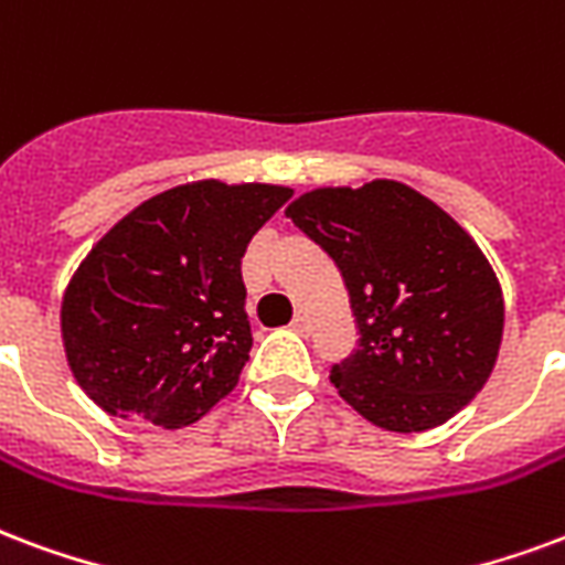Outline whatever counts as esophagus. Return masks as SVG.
I'll use <instances>...</instances> for the list:
<instances>
[{
  "label": "esophagus",
  "instance_id": "obj_1",
  "mask_svg": "<svg viewBox=\"0 0 565 565\" xmlns=\"http://www.w3.org/2000/svg\"><path fill=\"white\" fill-rule=\"evenodd\" d=\"M294 332H299V335H308V332H311V320H308V317L305 315H299L294 320Z\"/></svg>",
  "mask_w": 565,
  "mask_h": 565
}]
</instances>
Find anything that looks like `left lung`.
<instances>
[{
	"instance_id": "obj_1",
	"label": "left lung",
	"mask_w": 565,
	"mask_h": 565,
	"mask_svg": "<svg viewBox=\"0 0 565 565\" xmlns=\"http://www.w3.org/2000/svg\"><path fill=\"white\" fill-rule=\"evenodd\" d=\"M287 218L335 260L350 294L359 341L332 365L338 395L401 434L470 404L497 362L503 294L461 224L392 179L308 191Z\"/></svg>"
}]
</instances>
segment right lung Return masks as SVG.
I'll list each match as a JSON object with an SVG mask.
<instances>
[{
  "instance_id": "1",
  "label": "right lung",
  "mask_w": 565,
  "mask_h": 565,
  "mask_svg": "<svg viewBox=\"0 0 565 565\" xmlns=\"http://www.w3.org/2000/svg\"><path fill=\"white\" fill-rule=\"evenodd\" d=\"M290 198L212 179L170 188L89 250L62 299V341L102 411L182 428L233 392L254 344L242 257Z\"/></svg>"
}]
</instances>
